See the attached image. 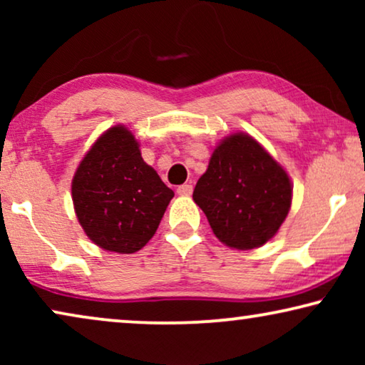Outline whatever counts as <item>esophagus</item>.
<instances>
[{
    "mask_svg": "<svg viewBox=\"0 0 365 365\" xmlns=\"http://www.w3.org/2000/svg\"><path fill=\"white\" fill-rule=\"evenodd\" d=\"M178 194H181V196H191L192 184H181V186L178 187Z\"/></svg>",
    "mask_w": 365,
    "mask_h": 365,
    "instance_id": "34e87169",
    "label": "esophagus"
}]
</instances>
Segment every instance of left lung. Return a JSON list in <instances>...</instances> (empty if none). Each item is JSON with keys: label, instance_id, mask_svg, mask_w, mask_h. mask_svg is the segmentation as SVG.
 <instances>
[{"label": "left lung", "instance_id": "8db88e82", "mask_svg": "<svg viewBox=\"0 0 365 365\" xmlns=\"http://www.w3.org/2000/svg\"><path fill=\"white\" fill-rule=\"evenodd\" d=\"M192 199L219 241L247 251L266 244L281 227L291 207L292 187L271 154L239 133L214 149Z\"/></svg>", "mask_w": 365, "mask_h": 365}]
</instances>
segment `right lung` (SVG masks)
I'll list each match as a JSON object with an SVG mask.
<instances>
[{
	"mask_svg": "<svg viewBox=\"0 0 365 365\" xmlns=\"http://www.w3.org/2000/svg\"><path fill=\"white\" fill-rule=\"evenodd\" d=\"M73 202L84 232L99 247L131 254L148 244L174 192L143 161L124 126L108 129L79 164Z\"/></svg>",
	"mask_w": 365,
	"mask_h": 365,
	"instance_id": "1",
	"label": "right lung"
}]
</instances>
